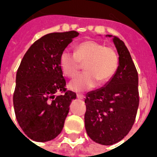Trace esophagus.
Segmentation results:
<instances>
[{"label": "esophagus", "instance_id": "esophagus-1", "mask_svg": "<svg viewBox=\"0 0 157 157\" xmlns=\"http://www.w3.org/2000/svg\"><path fill=\"white\" fill-rule=\"evenodd\" d=\"M76 98L78 99H84L85 98V96L82 95V94H76Z\"/></svg>", "mask_w": 157, "mask_h": 157}]
</instances>
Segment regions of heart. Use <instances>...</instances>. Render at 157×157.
Segmentation results:
<instances>
[{"label": "heart", "instance_id": "obj_1", "mask_svg": "<svg viewBox=\"0 0 157 157\" xmlns=\"http://www.w3.org/2000/svg\"><path fill=\"white\" fill-rule=\"evenodd\" d=\"M59 65L62 71L69 78L77 75L84 65L85 72L71 82L70 88L82 92L93 87L98 83H104L115 74L118 57L111 47L98 42L88 40L79 44L75 54L65 50L60 55Z\"/></svg>", "mask_w": 157, "mask_h": 157}]
</instances>
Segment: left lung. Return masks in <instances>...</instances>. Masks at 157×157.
Instances as JSON below:
<instances>
[{
    "mask_svg": "<svg viewBox=\"0 0 157 157\" xmlns=\"http://www.w3.org/2000/svg\"><path fill=\"white\" fill-rule=\"evenodd\" d=\"M112 37V35H107ZM118 54L115 74L104 86L86 95L85 128L96 143L111 145L124 138L139 107L138 73L124 43L113 36Z\"/></svg>",
    "mask_w": 157,
    "mask_h": 157,
    "instance_id": "obj_1",
    "label": "left lung"
}]
</instances>
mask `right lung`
<instances>
[{
	"label": "right lung",
	"mask_w": 157,
	"mask_h": 157,
	"mask_svg": "<svg viewBox=\"0 0 157 157\" xmlns=\"http://www.w3.org/2000/svg\"><path fill=\"white\" fill-rule=\"evenodd\" d=\"M78 35L69 31L43 36L31 45L19 65L14 111L22 131L34 141H49L60 134L70 105L76 98L75 92L66 91L59 58ZM59 92L64 94L57 96Z\"/></svg>",
	"instance_id": "add662e5"
}]
</instances>
